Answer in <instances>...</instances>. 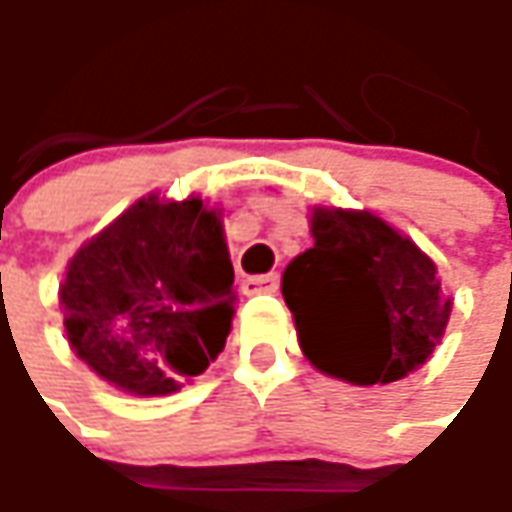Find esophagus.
Here are the masks:
<instances>
[{
	"instance_id": "obj_1",
	"label": "esophagus",
	"mask_w": 512,
	"mask_h": 512,
	"mask_svg": "<svg viewBox=\"0 0 512 512\" xmlns=\"http://www.w3.org/2000/svg\"><path fill=\"white\" fill-rule=\"evenodd\" d=\"M245 293H276L279 290V273H265V276H247L242 282Z\"/></svg>"
}]
</instances>
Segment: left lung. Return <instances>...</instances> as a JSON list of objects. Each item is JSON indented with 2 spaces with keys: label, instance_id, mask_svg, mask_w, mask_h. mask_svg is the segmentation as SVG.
I'll return each mask as SVG.
<instances>
[{
  "label": "left lung",
  "instance_id": "1",
  "mask_svg": "<svg viewBox=\"0 0 512 512\" xmlns=\"http://www.w3.org/2000/svg\"><path fill=\"white\" fill-rule=\"evenodd\" d=\"M305 356L353 384L396 382L424 364L450 319L436 265L373 213H313V247L282 276Z\"/></svg>",
  "mask_w": 512,
  "mask_h": 512
}]
</instances>
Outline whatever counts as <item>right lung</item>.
<instances>
[{
    "label": "right lung",
    "instance_id": "add662e5",
    "mask_svg": "<svg viewBox=\"0 0 512 512\" xmlns=\"http://www.w3.org/2000/svg\"><path fill=\"white\" fill-rule=\"evenodd\" d=\"M59 302L70 347L105 382L136 396L179 390L230 333L219 216L199 199L136 202L70 259Z\"/></svg>",
    "mask_w": 512,
    "mask_h": 512
}]
</instances>
